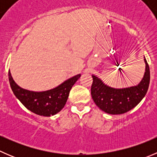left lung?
<instances>
[{"label":"left lung","mask_w":157,"mask_h":157,"mask_svg":"<svg viewBox=\"0 0 157 157\" xmlns=\"http://www.w3.org/2000/svg\"><path fill=\"white\" fill-rule=\"evenodd\" d=\"M146 69L138 85L128 88L115 89L105 85L97 77L92 75L91 96L101 110L111 115H120L134 109L143 99L150 84V68L144 58Z\"/></svg>","instance_id":"1"}]
</instances>
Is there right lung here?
<instances>
[{"label": "right lung", "mask_w": 157, "mask_h": 157, "mask_svg": "<svg viewBox=\"0 0 157 157\" xmlns=\"http://www.w3.org/2000/svg\"><path fill=\"white\" fill-rule=\"evenodd\" d=\"M10 87L16 97L21 103L33 113L49 117L59 112L65 105L70 90L80 78V74L74 76L52 90L43 92H34L19 86L9 71Z\"/></svg>", "instance_id": "right-lung-1"}]
</instances>
